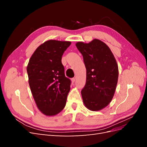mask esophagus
Here are the masks:
<instances>
[{"label":"esophagus","instance_id":"obj_1","mask_svg":"<svg viewBox=\"0 0 147 147\" xmlns=\"http://www.w3.org/2000/svg\"><path fill=\"white\" fill-rule=\"evenodd\" d=\"M75 82V78H72V83H74Z\"/></svg>","mask_w":147,"mask_h":147}]
</instances>
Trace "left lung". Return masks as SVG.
Returning a JSON list of instances; mask_svg holds the SVG:
<instances>
[{
  "instance_id": "8db88e82",
  "label": "left lung",
  "mask_w": 147,
  "mask_h": 147,
  "mask_svg": "<svg viewBox=\"0 0 147 147\" xmlns=\"http://www.w3.org/2000/svg\"><path fill=\"white\" fill-rule=\"evenodd\" d=\"M76 46L86 69V84L81 91L84 104L92 111L100 110L114 96L118 78L117 61L109 47L99 40L78 42Z\"/></svg>"
}]
</instances>
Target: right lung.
I'll use <instances>...</instances> for the list:
<instances>
[{
	"instance_id": "right-lung-1",
	"label": "right lung",
	"mask_w": 147,
	"mask_h": 147,
	"mask_svg": "<svg viewBox=\"0 0 147 147\" xmlns=\"http://www.w3.org/2000/svg\"><path fill=\"white\" fill-rule=\"evenodd\" d=\"M70 42L48 40L39 46L27 67L31 92L41 112L53 116L63 110L71 81L65 76L61 59Z\"/></svg>"
}]
</instances>
